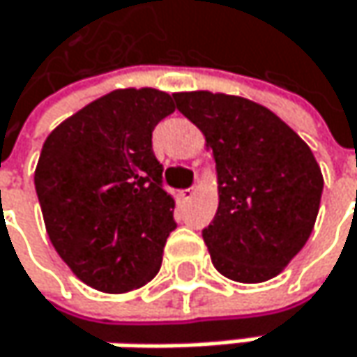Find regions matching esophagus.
<instances>
[{
    "instance_id": "34e87169",
    "label": "esophagus",
    "mask_w": 357,
    "mask_h": 357,
    "mask_svg": "<svg viewBox=\"0 0 357 357\" xmlns=\"http://www.w3.org/2000/svg\"><path fill=\"white\" fill-rule=\"evenodd\" d=\"M195 197V187H191V189H185V191H181V199L183 201H191Z\"/></svg>"
}]
</instances>
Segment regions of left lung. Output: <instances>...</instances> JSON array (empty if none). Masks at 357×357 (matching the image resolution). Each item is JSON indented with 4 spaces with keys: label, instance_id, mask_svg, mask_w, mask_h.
Listing matches in <instances>:
<instances>
[{
    "label": "left lung",
    "instance_id": "left-lung-1",
    "mask_svg": "<svg viewBox=\"0 0 357 357\" xmlns=\"http://www.w3.org/2000/svg\"><path fill=\"white\" fill-rule=\"evenodd\" d=\"M205 135L218 172V211L203 230L213 267L261 284L306 245L321 205L323 174L306 142L275 112L207 90L172 94Z\"/></svg>",
    "mask_w": 357,
    "mask_h": 357
}]
</instances>
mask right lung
Instances as JSON below:
<instances>
[{
    "mask_svg": "<svg viewBox=\"0 0 357 357\" xmlns=\"http://www.w3.org/2000/svg\"><path fill=\"white\" fill-rule=\"evenodd\" d=\"M170 112L172 96L156 88L112 90L43 144L34 187L47 234L75 278L94 290H137L160 271L176 222L152 131Z\"/></svg>",
    "mask_w": 357,
    "mask_h": 357,
    "instance_id": "right-lung-1",
    "label": "right lung"
}]
</instances>
